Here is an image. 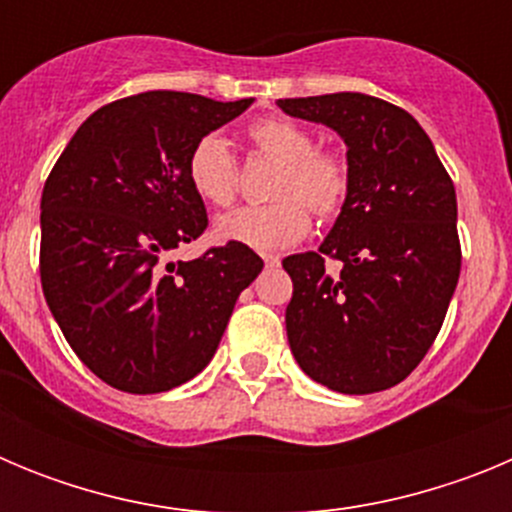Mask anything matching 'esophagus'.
I'll return each instance as SVG.
<instances>
[{
    "label": "esophagus",
    "instance_id": "34e87169",
    "mask_svg": "<svg viewBox=\"0 0 512 512\" xmlns=\"http://www.w3.org/2000/svg\"><path fill=\"white\" fill-rule=\"evenodd\" d=\"M264 264L269 266V269H277V266L282 264V259H279V256H271V253H264Z\"/></svg>",
    "mask_w": 512,
    "mask_h": 512
}]
</instances>
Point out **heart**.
Segmentation results:
<instances>
[{
  "mask_svg": "<svg viewBox=\"0 0 512 512\" xmlns=\"http://www.w3.org/2000/svg\"><path fill=\"white\" fill-rule=\"evenodd\" d=\"M248 138L261 156L279 164L269 187V197L277 202L217 217V241L279 251L310 230L307 207L323 220L338 215L348 197V166L338 153L315 148L310 130L284 117L253 122ZM187 179L207 205L228 207L235 200L238 164L223 135L207 133L194 143L187 158Z\"/></svg>",
  "mask_w": 512,
  "mask_h": 512,
  "instance_id": "heart-1",
  "label": "heart"
}]
</instances>
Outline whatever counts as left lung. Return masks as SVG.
Masks as SVG:
<instances>
[{
  "instance_id": "8db88e82",
  "label": "left lung",
  "mask_w": 512,
  "mask_h": 512,
  "mask_svg": "<svg viewBox=\"0 0 512 512\" xmlns=\"http://www.w3.org/2000/svg\"><path fill=\"white\" fill-rule=\"evenodd\" d=\"M346 143L348 197L318 251L282 261L292 277L287 338L302 372L328 390L395 387L441 330L461 269L456 192L410 112L359 92L279 99ZM344 264L324 271V256Z\"/></svg>"
}]
</instances>
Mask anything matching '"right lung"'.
<instances>
[{
  "label": "right lung",
  "mask_w": 512,
  "mask_h": 512,
  "mask_svg": "<svg viewBox=\"0 0 512 512\" xmlns=\"http://www.w3.org/2000/svg\"><path fill=\"white\" fill-rule=\"evenodd\" d=\"M251 104L187 92L117 99L81 122L45 182V302L76 356L115 390L156 395L197 377L264 269L241 243L166 261L207 228L189 151Z\"/></svg>",
  "instance_id": "obj_1"
}]
</instances>
